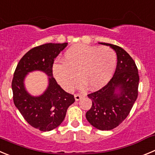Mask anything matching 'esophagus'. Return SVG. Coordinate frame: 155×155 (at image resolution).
Listing matches in <instances>:
<instances>
[{"label": "esophagus", "mask_w": 155, "mask_h": 155, "mask_svg": "<svg viewBox=\"0 0 155 155\" xmlns=\"http://www.w3.org/2000/svg\"><path fill=\"white\" fill-rule=\"evenodd\" d=\"M82 95H80V94H76V95H74V98H75V100L76 101H79V99L82 98Z\"/></svg>", "instance_id": "esophagus-1"}]
</instances>
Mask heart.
<instances>
[{
	"instance_id": "1",
	"label": "heart",
	"mask_w": 155,
	"mask_h": 155,
	"mask_svg": "<svg viewBox=\"0 0 155 155\" xmlns=\"http://www.w3.org/2000/svg\"><path fill=\"white\" fill-rule=\"evenodd\" d=\"M63 62L53 66V73L59 84L66 91L75 87L79 78L81 87L88 86L98 90L108 83L116 67V54L110 47L76 44L63 54Z\"/></svg>"
}]
</instances>
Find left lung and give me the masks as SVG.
<instances>
[{
	"mask_svg": "<svg viewBox=\"0 0 155 155\" xmlns=\"http://www.w3.org/2000/svg\"><path fill=\"white\" fill-rule=\"evenodd\" d=\"M117 55L113 77L97 92L88 95L92 105L86 112L89 123L97 129L112 130L126 118L138 97L139 76L135 63L121 47L106 43Z\"/></svg>",
	"mask_w": 155,
	"mask_h": 155,
	"instance_id": "1",
	"label": "left lung"
}]
</instances>
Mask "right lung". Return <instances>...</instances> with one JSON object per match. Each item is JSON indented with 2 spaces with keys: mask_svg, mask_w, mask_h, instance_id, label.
<instances>
[{
  "mask_svg": "<svg viewBox=\"0 0 155 155\" xmlns=\"http://www.w3.org/2000/svg\"><path fill=\"white\" fill-rule=\"evenodd\" d=\"M67 44L49 43L31 49L21 58L14 72L11 85L14 105L32 127L42 131L57 128L75 102L74 96L65 92L53 76L54 59ZM34 71L48 76L47 89L39 96L29 94L24 83L27 75Z\"/></svg>",
  "mask_w": 155,
  "mask_h": 155,
  "instance_id": "1",
  "label": "right lung"
}]
</instances>
